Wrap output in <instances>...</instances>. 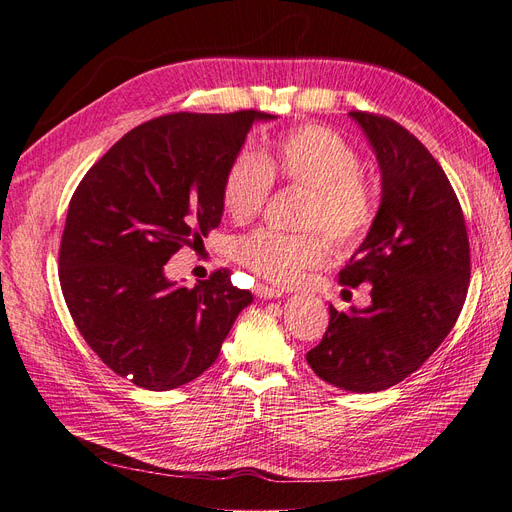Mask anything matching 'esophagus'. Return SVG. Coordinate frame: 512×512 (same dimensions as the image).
<instances>
[{"mask_svg":"<svg viewBox=\"0 0 512 512\" xmlns=\"http://www.w3.org/2000/svg\"><path fill=\"white\" fill-rule=\"evenodd\" d=\"M254 292L258 294L260 299H280L282 297V290L275 288V286H267V284H258L254 288Z\"/></svg>","mask_w":512,"mask_h":512,"instance_id":"esophagus-1","label":"esophagus"}]
</instances>
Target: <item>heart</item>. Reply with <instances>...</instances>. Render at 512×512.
<instances>
[{"label":"heart","instance_id":"1","mask_svg":"<svg viewBox=\"0 0 512 512\" xmlns=\"http://www.w3.org/2000/svg\"><path fill=\"white\" fill-rule=\"evenodd\" d=\"M356 151L337 132L322 126H301L277 136L262 151L237 153L222 183L224 209L235 222H250L267 205L273 177L307 190L303 226L322 228L339 243L359 239L374 220V203L359 177ZM235 256L250 271L271 282H294L305 269L322 265L329 243L316 232L286 235L258 228L237 241Z\"/></svg>","mask_w":512,"mask_h":512}]
</instances>
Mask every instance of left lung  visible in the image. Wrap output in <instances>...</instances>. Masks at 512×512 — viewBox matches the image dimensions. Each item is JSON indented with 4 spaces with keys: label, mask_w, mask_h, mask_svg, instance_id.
I'll return each mask as SVG.
<instances>
[{
    "label": "left lung",
    "mask_w": 512,
    "mask_h": 512,
    "mask_svg": "<svg viewBox=\"0 0 512 512\" xmlns=\"http://www.w3.org/2000/svg\"><path fill=\"white\" fill-rule=\"evenodd\" d=\"M380 166V207L367 237L339 273L371 284V303L337 312L307 352L314 374L350 393H376L408 378L451 333L470 284V243L442 166L399 123L348 113Z\"/></svg>",
    "instance_id": "left-lung-1"
}]
</instances>
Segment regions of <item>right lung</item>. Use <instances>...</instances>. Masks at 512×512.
Masks as SVG:
<instances>
[{
    "mask_svg": "<svg viewBox=\"0 0 512 512\" xmlns=\"http://www.w3.org/2000/svg\"><path fill=\"white\" fill-rule=\"evenodd\" d=\"M275 115L175 113L130 130L76 188L59 247V282L76 329L121 378L170 391L207 371L250 290L215 271L188 288L164 267L224 213L226 168L254 121Z\"/></svg>",
    "mask_w": 512,
    "mask_h": 512,
    "instance_id": "add662e5",
    "label": "right lung"
}]
</instances>
